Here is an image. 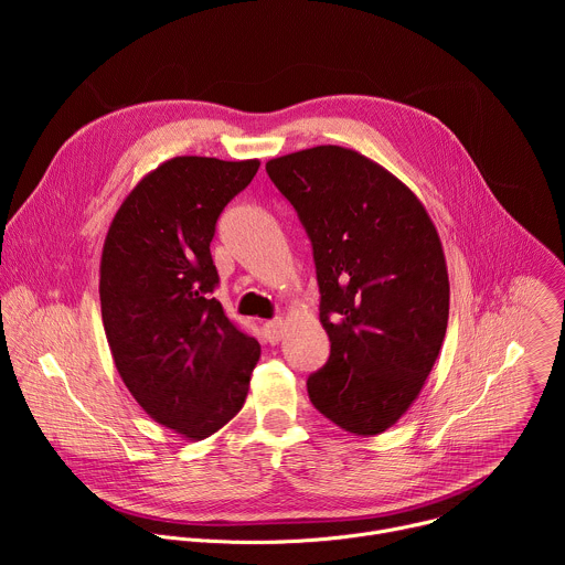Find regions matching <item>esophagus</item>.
Instances as JSON below:
<instances>
[{
	"label": "esophagus",
	"instance_id": "1",
	"mask_svg": "<svg viewBox=\"0 0 565 565\" xmlns=\"http://www.w3.org/2000/svg\"><path fill=\"white\" fill-rule=\"evenodd\" d=\"M264 333H266V340H268L270 344H279L281 338H284V319L266 321V324H264Z\"/></svg>",
	"mask_w": 565,
	"mask_h": 565
}]
</instances>
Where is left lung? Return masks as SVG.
<instances>
[{
	"label": "left lung",
	"mask_w": 565,
	"mask_h": 565,
	"mask_svg": "<svg viewBox=\"0 0 565 565\" xmlns=\"http://www.w3.org/2000/svg\"><path fill=\"white\" fill-rule=\"evenodd\" d=\"M266 172L310 236L331 342L308 397L349 434H384L418 399L447 333L438 230L405 183L355 149L317 145L270 158Z\"/></svg>",
	"instance_id": "8db88e82"
}]
</instances>
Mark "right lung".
Segmentation results:
<instances>
[{
  "mask_svg": "<svg viewBox=\"0 0 565 565\" xmlns=\"http://www.w3.org/2000/svg\"><path fill=\"white\" fill-rule=\"evenodd\" d=\"M259 158L177 156L120 203L100 257V308L114 364L158 425L203 440L244 407L262 347L212 297L216 218Z\"/></svg>",
  "mask_w": 565,
  "mask_h": 565,
  "instance_id": "1",
  "label": "right lung"
}]
</instances>
